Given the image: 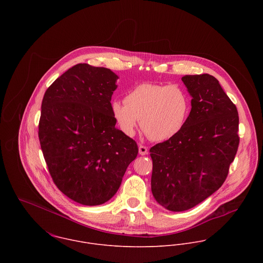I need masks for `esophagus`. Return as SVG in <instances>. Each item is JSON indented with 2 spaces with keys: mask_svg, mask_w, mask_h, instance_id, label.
I'll return each instance as SVG.
<instances>
[{
  "mask_svg": "<svg viewBox=\"0 0 263 263\" xmlns=\"http://www.w3.org/2000/svg\"><path fill=\"white\" fill-rule=\"evenodd\" d=\"M139 153H140V155L145 156L148 153V148L146 146H144V145H140L139 146Z\"/></svg>",
  "mask_w": 263,
  "mask_h": 263,
  "instance_id": "esophagus-1",
  "label": "esophagus"
}]
</instances>
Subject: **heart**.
I'll return each instance as SVG.
<instances>
[{
	"label": "heart",
	"instance_id": "obj_1",
	"mask_svg": "<svg viewBox=\"0 0 263 263\" xmlns=\"http://www.w3.org/2000/svg\"><path fill=\"white\" fill-rule=\"evenodd\" d=\"M189 111V99L177 85L143 83L124 98V103L113 101L111 113L120 130L134 136L141 119V127L148 138L163 142L183 127Z\"/></svg>",
	"mask_w": 263,
	"mask_h": 263
}]
</instances>
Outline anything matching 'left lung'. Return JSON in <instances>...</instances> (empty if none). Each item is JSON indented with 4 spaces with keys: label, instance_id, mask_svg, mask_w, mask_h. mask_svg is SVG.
I'll return each instance as SVG.
<instances>
[{
    "label": "left lung",
    "instance_id": "obj_1",
    "mask_svg": "<svg viewBox=\"0 0 263 263\" xmlns=\"http://www.w3.org/2000/svg\"><path fill=\"white\" fill-rule=\"evenodd\" d=\"M181 80L192 97L186 121L150 149L152 193L172 212L195 206L223 185L240 142L236 105L219 81L209 74Z\"/></svg>",
    "mask_w": 263,
    "mask_h": 263
}]
</instances>
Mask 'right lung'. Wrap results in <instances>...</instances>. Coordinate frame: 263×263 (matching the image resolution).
<instances>
[{
	"label": "right lung",
	"mask_w": 263,
	"mask_h": 263,
	"mask_svg": "<svg viewBox=\"0 0 263 263\" xmlns=\"http://www.w3.org/2000/svg\"><path fill=\"white\" fill-rule=\"evenodd\" d=\"M117 79L109 69L78 64L42 99L38 137L49 174L65 195L84 205L109 200L139 153L115 125L110 101Z\"/></svg>",
	"instance_id": "right-lung-1"
}]
</instances>
